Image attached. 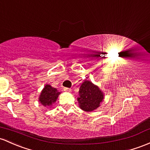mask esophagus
Instances as JSON below:
<instances>
[{
    "instance_id": "1",
    "label": "esophagus",
    "mask_w": 150,
    "mask_h": 150,
    "mask_svg": "<svg viewBox=\"0 0 150 150\" xmlns=\"http://www.w3.org/2000/svg\"><path fill=\"white\" fill-rule=\"evenodd\" d=\"M63 90L65 92H71V88H64Z\"/></svg>"
}]
</instances>
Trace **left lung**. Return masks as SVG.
I'll return each mask as SVG.
<instances>
[{
    "label": "left lung",
    "mask_w": 150,
    "mask_h": 150,
    "mask_svg": "<svg viewBox=\"0 0 150 150\" xmlns=\"http://www.w3.org/2000/svg\"><path fill=\"white\" fill-rule=\"evenodd\" d=\"M79 93V106L86 112L93 111L98 108L104 98V95L99 88L88 80H85L82 84Z\"/></svg>",
    "instance_id": "1"
}]
</instances>
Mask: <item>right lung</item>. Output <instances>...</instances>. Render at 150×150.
<instances>
[{
	"label": "right lung",
	"instance_id": "add662e5",
	"mask_svg": "<svg viewBox=\"0 0 150 150\" xmlns=\"http://www.w3.org/2000/svg\"><path fill=\"white\" fill-rule=\"evenodd\" d=\"M60 93L56 88H52L49 85H46L40 94L39 101L44 106H50L56 101Z\"/></svg>",
	"mask_w": 150,
	"mask_h": 150
}]
</instances>
